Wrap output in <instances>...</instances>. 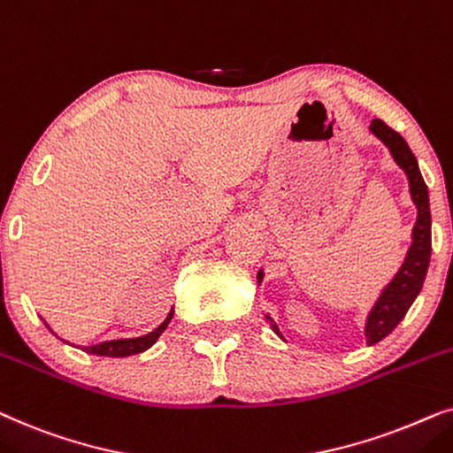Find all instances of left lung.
<instances>
[{
	"mask_svg": "<svg viewBox=\"0 0 453 453\" xmlns=\"http://www.w3.org/2000/svg\"><path fill=\"white\" fill-rule=\"evenodd\" d=\"M371 132L389 149V153L394 157L395 164L406 172L410 195H412V201L416 204V211H418V217H416V223H414L412 246L408 249L406 261H403V265L395 273L394 280H391V283H388V288L383 289L381 296H379L375 306H372V311L369 312V319H366L365 337L369 346L381 342L383 337H388L391 331L397 327V323L406 317L408 309L412 306L420 289H423L426 269H429V261H431L429 190H426L425 180L420 176L418 161H416L414 153L410 150L408 142L403 141L400 132L389 128L383 119H372ZM257 280L261 283L263 271H258ZM265 319L271 323V329L281 337L280 329H277V325L273 323V319L269 315H265Z\"/></svg>",
	"mask_w": 453,
	"mask_h": 453,
	"instance_id": "1",
	"label": "left lung"
}]
</instances>
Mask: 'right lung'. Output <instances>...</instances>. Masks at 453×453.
Listing matches in <instances>:
<instances>
[{
	"mask_svg": "<svg viewBox=\"0 0 453 453\" xmlns=\"http://www.w3.org/2000/svg\"><path fill=\"white\" fill-rule=\"evenodd\" d=\"M172 317H173V311L167 315V319L159 325V327H157L155 331H150V334H147V335L132 337V340L101 342V343H96V346H84L82 349L88 354H96V357H111V358H124V357H132V354L144 352V349H149L157 340H159V335L164 334L167 325H170ZM47 327H50V325H47Z\"/></svg>",
	"mask_w": 453,
	"mask_h": 453,
	"instance_id": "right-lung-1",
	"label": "right lung"
}]
</instances>
